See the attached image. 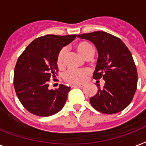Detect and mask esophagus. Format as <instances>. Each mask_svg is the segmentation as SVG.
<instances>
[{"mask_svg": "<svg viewBox=\"0 0 146 146\" xmlns=\"http://www.w3.org/2000/svg\"><path fill=\"white\" fill-rule=\"evenodd\" d=\"M71 87L72 88H82V85H72Z\"/></svg>", "mask_w": 146, "mask_h": 146, "instance_id": "esophagus-1", "label": "esophagus"}]
</instances>
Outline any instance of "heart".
Instances as JSON below:
<instances>
[{"label": "heart", "mask_w": 146, "mask_h": 146, "mask_svg": "<svg viewBox=\"0 0 146 146\" xmlns=\"http://www.w3.org/2000/svg\"><path fill=\"white\" fill-rule=\"evenodd\" d=\"M76 48L78 52L84 57L85 59L91 57L94 54V48L89 42L82 41L78 42L76 44ZM66 54V48H63L60 50L57 56V64L59 66H62L64 58ZM89 73V69L81 70H69L64 74V80L70 84L78 85L84 82L86 76Z\"/></svg>", "instance_id": "b5f03b06"}]
</instances>
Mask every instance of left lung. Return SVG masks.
I'll return each mask as SVG.
<instances>
[{
  "label": "left lung",
  "instance_id": "8db88e82",
  "mask_svg": "<svg viewBox=\"0 0 146 146\" xmlns=\"http://www.w3.org/2000/svg\"><path fill=\"white\" fill-rule=\"evenodd\" d=\"M77 37L96 45L98 59L93 78L105 82L103 88L97 85V94L89 100L92 106L106 114L123 111L132 102L137 87L138 74L131 52L120 38L105 32L84 33Z\"/></svg>",
  "mask_w": 146,
  "mask_h": 146
}]
</instances>
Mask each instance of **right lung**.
Segmentation results:
<instances>
[{"mask_svg": "<svg viewBox=\"0 0 146 146\" xmlns=\"http://www.w3.org/2000/svg\"><path fill=\"white\" fill-rule=\"evenodd\" d=\"M76 35H46L31 42L17 60L13 86L23 106L33 114L48 117L59 112L66 103L70 87L63 84L49 89L50 79L58 72L57 56Z\"/></svg>", "mask_w": 146, "mask_h": 146, "instance_id": "add662e5", "label": "right lung"}]
</instances>
